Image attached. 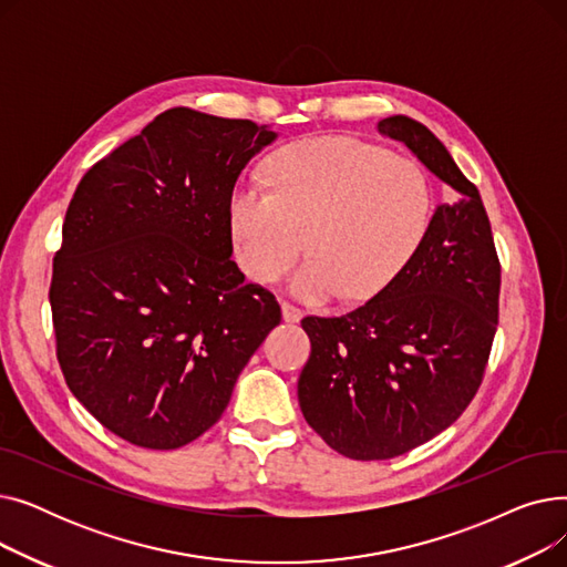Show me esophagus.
Returning a JSON list of instances; mask_svg holds the SVG:
<instances>
[{"instance_id": "obj_1", "label": "esophagus", "mask_w": 567, "mask_h": 567, "mask_svg": "<svg viewBox=\"0 0 567 567\" xmlns=\"http://www.w3.org/2000/svg\"><path fill=\"white\" fill-rule=\"evenodd\" d=\"M303 317V310L301 308H296V306H291V303H282V319L285 321H299Z\"/></svg>"}]
</instances>
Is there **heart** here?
<instances>
[{
	"mask_svg": "<svg viewBox=\"0 0 567 567\" xmlns=\"http://www.w3.org/2000/svg\"><path fill=\"white\" fill-rule=\"evenodd\" d=\"M264 190L236 184L227 199L231 255L261 285L276 282L306 248L289 278L308 303L370 301L389 289L430 229L434 190L425 167L355 137H315L268 165Z\"/></svg>",
	"mask_w": 567,
	"mask_h": 567,
	"instance_id": "1",
	"label": "heart"
}]
</instances>
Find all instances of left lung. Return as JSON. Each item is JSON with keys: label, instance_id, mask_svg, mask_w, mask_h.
Instances as JSON below:
<instances>
[{"label": "left lung", "instance_id": "8db88e82", "mask_svg": "<svg viewBox=\"0 0 567 567\" xmlns=\"http://www.w3.org/2000/svg\"><path fill=\"white\" fill-rule=\"evenodd\" d=\"M379 133L451 186L400 278L342 317H306L308 425L349 460H391L451 427L478 393L498 323L501 264L481 193L411 116Z\"/></svg>", "mask_w": 567, "mask_h": 567}]
</instances>
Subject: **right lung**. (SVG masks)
Wrapping results in <instances>:
<instances>
[{"label": "right lung", "mask_w": 567, "mask_h": 567, "mask_svg": "<svg viewBox=\"0 0 567 567\" xmlns=\"http://www.w3.org/2000/svg\"><path fill=\"white\" fill-rule=\"evenodd\" d=\"M278 135L172 107L89 169L52 261L56 361L94 419L174 451L220 421L280 323L276 296L231 261L227 199Z\"/></svg>", "instance_id": "right-lung-1"}]
</instances>
